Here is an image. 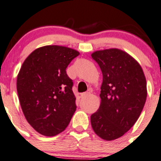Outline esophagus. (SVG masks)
I'll use <instances>...</instances> for the list:
<instances>
[{"label":"esophagus","instance_id":"34e87169","mask_svg":"<svg viewBox=\"0 0 161 161\" xmlns=\"http://www.w3.org/2000/svg\"><path fill=\"white\" fill-rule=\"evenodd\" d=\"M90 94V92H83L80 95L81 98H85V97L88 96Z\"/></svg>","mask_w":161,"mask_h":161}]
</instances>
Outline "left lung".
I'll use <instances>...</instances> for the list:
<instances>
[{"label": "left lung", "instance_id": "obj_1", "mask_svg": "<svg viewBox=\"0 0 161 161\" xmlns=\"http://www.w3.org/2000/svg\"><path fill=\"white\" fill-rule=\"evenodd\" d=\"M91 56L103 76L100 106L91 115L92 127L103 140H115L130 129L144 108L145 75L137 61L119 49L98 50Z\"/></svg>", "mask_w": 161, "mask_h": 161}]
</instances>
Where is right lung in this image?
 Returning <instances> with one entry per match:
<instances>
[{"mask_svg": "<svg viewBox=\"0 0 161 161\" xmlns=\"http://www.w3.org/2000/svg\"><path fill=\"white\" fill-rule=\"evenodd\" d=\"M79 53L57 45L44 46L26 57L17 75V90L23 113L38 133L63 131L76 109L73 82L66 69Z\"/></svg>", "mask_w": 161, "mask_h": 161, "instance_id": "right-lung-1", "label": "right lung"}]
</instances>
